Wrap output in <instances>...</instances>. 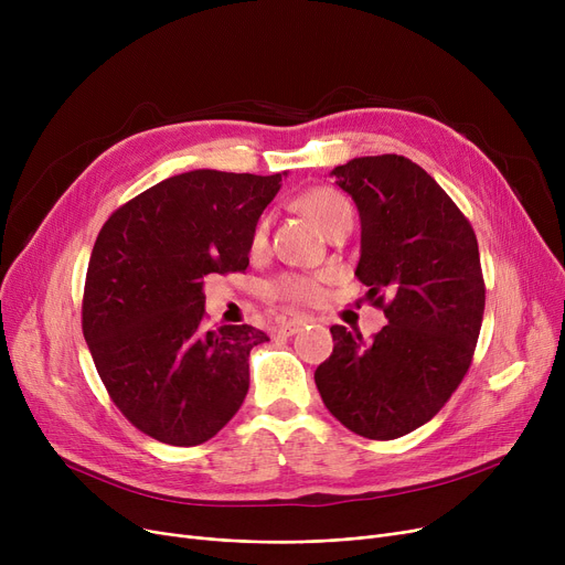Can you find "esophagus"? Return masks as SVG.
Returning <instances> with one entry per match:
<instances>
[{
  "label": "esophagus",
  "mask_w": 565,
  "mask_h": 565,
  "mask_svg": "<svg viewBox=\"0 0 565 565\" xmlns=\"http://www.w3.org/2000/svg\"><path fill=\"white\" fill-rule=\"evenodd\" d=\"M309 320H311V318H307V316H295V318H288V320H284V322H281V332H284L286 337H292L295 332H300Z\"/></svg>",
  "instance_id": "34e87169"
}]
</instances>
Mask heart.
<instances>
[{
	"label": "heart",
	"mask_w": 565,
	"mask_h": 565,
	"mask_svg": "<svg viewBox=\"0 0 565 565\" xmlns=\"http://www.w3.org/2000/svg\"><path fill=\"white\" fill-rule=\"evenodd\" d=\"M300 211L322 231L330 233L339 222L352 220V207L343 194L332 188H313L300 196ZM267 243V222H260L254 231L252 247L263 249ZM270 295L288 302H309L318 295V284L302 275H284L270 284Z\"/></svg>",
	"instance_id": "obj_1"
}]
</instances>
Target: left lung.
<instances>
[{
    "mask_svg": "<svg viewBox=\"0 0 565 565\" xmlns=\"http://www.w3.org/2000/svg\"><path fill=\"white\" fill-rule=\"evenodd\" d=\"M358 205V279L390 324L364 343L343 324L316 369L334 417L369 439L417 430L451 398L477 348L486 284L469 220L435 178L403 156L354 158L334 167Z\"/></svg>",
    "mask_w": 565,
    "mask_h": 565,
    "instance_id": "left-lung-1",
    "label": "left lung"
}]
</instances>
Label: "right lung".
<instances>
[{
    "instance_id": "right-lung-1",
    "label": "right lung",
    "mask_w": 565,
    "mask_h": 565,
    "mask_svg": "<svg viewBox=\"0 0 565 565\" xmlns=\"http://www.w3.org/2000/svg\"><path fill=\"white\" fill-rule=\"evenodd\" d=\"M281 173H178L103 224L82 300V332L114 405L171 447L217 435L249 390L252 324L203 328L207 275L243 273Z\"/></svg>"
}]
</instances>
